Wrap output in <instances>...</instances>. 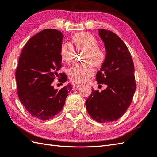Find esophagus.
<instances>
[{
    "instance_id": "esophagus-1",
    "label": "esophagus",
    "mask_w": 157,
    "mask_h": 157,
    "mask_svg": "<svg viewBox=\"0 0 157 157\" xmlns=\"http://www.w3.org/2000/svg\"><path fill=\"white\" fill-rule=\"evenodd\" d=\"M80 86V84H73V89L76 90Z\"/></svg>"
}]
</instances>
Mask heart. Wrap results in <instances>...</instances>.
<instances>
[{"mask_svg":"<svg viewBox=\"0 0 157 157\" xmlns=\"http://www.w3.org/2000/svg\"><path fill=\"white\" fill-rule=\"evenodd\" d=\"M72 43L77 51H84L82 61L84 63L74 65L68 72L71 80L78 83L86 82L93 76L94 66L101 65L106 58V52L103 47L98 45L97 39L87 32L79 33L72 37ZM61 58L65 62L71 63L75 57L73 46L69 42H63L60 48Z\"/></svg>","mask_w":157,"mask_h":157,"instance_id":"1","label":"heart"}]
</instances>
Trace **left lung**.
<instances>
[{
	"label": "left lung",
	"mask_w": 157,
	"mask_h": 157,
	"mask_svg": "<svg viewBox=\"0 0 157 157\" xmlns=\"http://www.w3.org/2000/svg\"><path fill=\"white\" fill-rule=\"evenodd\" d=\"M103 42L106 58L96 74L98 84L107 88L92 90L86 101L90 116L101 123L115 121L127 111L136 89L134 65L130 52L119 37L111 31L98 29Z\"/></svg>",
	"instance_id": "left-lung-1"
}]
</instances>
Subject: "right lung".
I'll return each instance as SVG.
<instances>
[{"label":"right lung","instance_id":"right-lung-1","mask_svg":"<svg viewBox=\"0 0 157 157\" xmlns=\"http://www.w3.org/2000/svg\"><path fill=\"white\" fill-rule=\"evenodd\" d=\"M64 35L54 29L40 31L28 40L19 58L16 80L19 99L30 115L42 121L54 118L62 110L72 89L69 84L59 90L52 82L56 78L65 82L60 48Z\"/></svg>","mask_w":157,"mask_h":157}]
</instances>
